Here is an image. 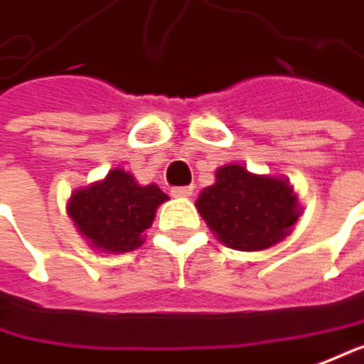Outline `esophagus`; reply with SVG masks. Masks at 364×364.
Instances as JSON below:
<instances>
[{
  "label": "esophagus",
  "instance_id": "obj_1",
  "mask_svg": "<svg viewBox=\"0 0 364 364\" xmlns=\"http://www.w3.org/2000/svg\"><path fill=\"white\" fill-rule=\"evenodd\" d=\"M193 186H178V188H171V196H178V198H188L193 196Z\"/></svg>",
  "mask_w": 364,
  "mask_h": 364
}]
</instances>
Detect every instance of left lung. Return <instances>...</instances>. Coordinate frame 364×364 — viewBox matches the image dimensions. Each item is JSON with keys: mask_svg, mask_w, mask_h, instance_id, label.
Returning a JSON list of instances; mask_svg holds the SVG:
<instances>
[{"mask_svg": "<svg viewBox=\"0 0 364 364\" xmlns=\"http://www.w3.org/2000/svg\"><path fill=\"white\" fill-rule=\"evenodd\" d=\"M196 209L225 247L265 250L284 240L300 218L299 198L286 178L250 173L230 164L215 171Z\"/></svg>", "mask_w": 364, "mask_h": 364, "instance_id": "left-lung-1", "label": "left lung"}]
</instances>
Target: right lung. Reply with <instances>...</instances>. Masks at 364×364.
I'll return each instance as SVG.
<instances>
[{"instance_id":"1","label":"right lung","mask_w":364,"mask_h":364,"mask_svg":"<svg viewBox=\"0 0 364 364\" xmlns=\"http://www.w3.org/2000/svg\"><path fill=\"white\" fill-rule=\"evenodd\" d=\"M166 200L168 195L157 184L141 186L132 173L117 168L70 196L68 215L92 248L119 255L143 245L141 234Z\"/></svg>"}]
</instances>
